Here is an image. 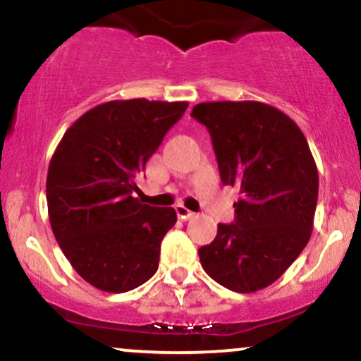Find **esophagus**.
<instances>
[{
	"label": "esophagus",
	"mask_w": 361,
	"mask_h": 361,
	"mask_svg": "<svg viewBox=\"0 0 361 361\" xmlns=\"http://www.w3.org/2000/svg\"><path fill=\"white\" fill-rule=\"evenodd\" d=\"M175 210H176L178 219H181V221H188V219H192L193 215H195V214L192 212V210L186 209L185 205H176Z\"/></svg>",
	"instance_id": "1"
}]
</instances>
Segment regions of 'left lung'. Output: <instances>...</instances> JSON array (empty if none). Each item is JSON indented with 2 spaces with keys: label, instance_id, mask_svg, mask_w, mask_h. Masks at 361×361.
I'll return each instance as SVG.
<instances>
[{
  "label": "left lung",
  "instance_id": "obj_1",
  "mask_svg": "<svg viewBox=\"0 0 361 361\" xmlns=\"http://www.w3.org/2000/svg\"><path fill=\"white\" fill-rule=\"evenodd\" d=\"M192 117L209 128L224 185L235 186L234 224L198 250L222 287L258 292L279 280L307 246L319 176L307 139L288 115L261 102H205Z\"/></svg>",
  "mask_w": 361,
  "mask_h": 361
}]
</instances>
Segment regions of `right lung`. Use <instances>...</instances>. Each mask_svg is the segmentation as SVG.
I'll list each match as a JSON object with an SVG mask.
<instances>
[{
	"instance_id": "right-lung-1",
	"label": "right lung",
	"mask_w": 361,
	"mask_h": 361,
	"mask_svg": "<svg viewBox=\"0 0 361 361\" xmlns=\"http://www.w3.org/2000/svg\"><path fill=\"white\" fill-rule=\"evenodd\" d=\"M186 106L146 98L102 103L54 151L45 183L52 233L78 275L98 290L128 292L157 270L176 212L140 204L135 180Z\"/></svg>"
}]
</instances>
